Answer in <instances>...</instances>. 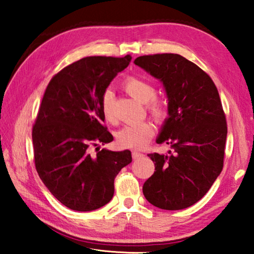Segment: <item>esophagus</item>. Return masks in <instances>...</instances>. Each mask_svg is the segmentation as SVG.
<instances>
[{
    "label": "esophagus",
    "mask_w": 254,
    "mask_h": 254,
    "mask_svg": "<svg viewBox=\"0 0 254 254\" xmlns=\"http://www.w3.org/2000/svg\"><path fill=\"white\" fill-rule=\"evenodd\" d=\"M142 156H143V154L141 153V152H139V151H133L132 152V158L133 159H139L140 157H142Z\"/></svg>",
    "instance_id": "1"
}]
</instances>
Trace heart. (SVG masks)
<instances>
[{"label":"heart","mask_w":254,"mask_h":254,"mask_svg":"<svg viewBox=\"0 0 254 254\" xmlns=\"http://www.w3.org/2000/svg\"><path fill=\"white\" fill-rule=\"evenodd\" d=\"M123 87L128 95L137 102L145 104V109L153 120L162 123L168 117V102L156 96V87L140 77H128L124 81ZM102 112L105 120L111 124L118 123V115L114 106V94L111 89L104 92L102 97ZM154 128L150 122H141L123 127L118 133V143L123 148L142 149L153 135Z\"/></svg>","instance_id":"b5f03b06"}]
</instances>
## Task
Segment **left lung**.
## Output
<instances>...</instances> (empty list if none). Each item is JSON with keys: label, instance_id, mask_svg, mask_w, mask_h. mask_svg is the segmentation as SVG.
<instances>
[{"label": "left lung", "instance_id": "1", "mask_svg": "<svg viewBox=\"0 0 254 254\" xmlns=\"http://www.w3.org/2000/svg\"><path fill=\"white\" fill-rule=\"evenodd\" d=\"M134 64L165 86L169 118L157 143L173 149L148 154L156 171L143 195L161 209L187 208L203 198L223 169L227 126L218 91L203 69L177 54L141 56Z\"/></svg>", "mask_w": 254, "mask_h": 254}]
</instances>
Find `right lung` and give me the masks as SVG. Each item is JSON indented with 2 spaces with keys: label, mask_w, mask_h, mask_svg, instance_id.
Here are the masks:
<instances>
[{
  "label": "right lung",
  "mask_w": 254,
  "mask_h": 254,
  "mask_svg": "<svg viewBox=\"0 0 254 254\" xmlns=\"http://www.w3.org/2000/svg\"><path fill=\"white\" fill-rule=\"evenodd\" d=\"M132 57H86L57 72L47 86L32 127L34 165L42 183L66 207L89 212L114 195V179L131 151L91 147L113 141L103 126L102 97Z\"/></svg>",
  "instance_id": "right-lung-1"
}]
</instances>
